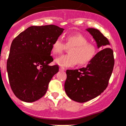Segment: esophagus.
I'll use <instances>...</instances> for the list:
<instances>
[{
	"instance_id": "34e87169",
	"label": "esophagus",
	"mask_w": 126,
	"mask_h": 126,
	"mask_svg": "<svg viewBox=\"0 0 126 126\" xmlns=\"http://www.w3.org/2000/svg\"><path fill=\"white\" fill-rule=\"evenodd\" d=\"M60 71H64V70H65V68H64V67H62V66H60Z\"/></svg>"
}]
</instances>
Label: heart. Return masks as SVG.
<instances>
[{
	"label": "heart",
	"instance_id": "heart-1",
	"mask_svg": "<svg viewBox=\"0 0 126 126\" xmlns=\"http://www.w3.org/2000/svg\"><path fill=\"white\" fill-rule=\"evenodd\" d=\"M67 48L69 55H62L55 60V62L62 67L73 66L78 63L80 66L90 63L97 53L96 45L88 42V38L80 33L69 35L66 37V43L60 38H57L51 45L53 53H61Z\"/></svg>",
	"mask_w": 126,
	"mask_h": 126
}]
</instances>
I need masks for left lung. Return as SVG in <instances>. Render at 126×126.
I'll return each instance as SVG.
<instances>
[{"mask_svg":"<svg viewBox=\"0 0 126 126\" xmlns=\"http://www.w3.org/2000/svg\"><path fill=\"white\" fill-rule=\"evenodd\" d=\"M86 30L96 41L97 48L105 49L99 51L86 67L66 70L64 90L71 99L78 103L93 99L106 89L114 64L113 51L107 48L110 45L108 38L97 29Z\"/></svg>","mask_w":126,"mask_h":126,"instance_id":"obj_1","label":"left lung"}]
</instances>
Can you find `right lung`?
<instances>
[{
	"mask_svg": "<svg viewBox=\"0 0 126 126\" xmlns=\"http://www.w3.org/2000/svg\"><path fill=\"white\" fill-rule=\"evenodd\" d=\"M64 29L54 25L32 26L12 42L7 62L9 83L21 101L32 103L45 94L58 65L50 66L51 45Z\"/></svg>",
	"mask_w": 126,
	"mask_h": 126,
	"instance_id": "right-lung-1",
	"label": "right lung"
}]
</instances>
